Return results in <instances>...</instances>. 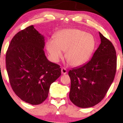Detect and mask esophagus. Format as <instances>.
<instances>
[{
	"label": "esophagus",
	"mask_w": 123,
	"mask_h": 123,
	"mask_svg": "<svg viewBox=\"0 0 123 123\" xmlns=\"http://www.w3.org/2000/svg\"><path fill=\"white\" fill-rule=\"evenodd\" d=\"M67 70L65 68H64V67H62L61 68V72L62 74H63V75H65V74H67Z\"/></svg>",
	"instance_id": "esophagus-1"
}]
</instances>
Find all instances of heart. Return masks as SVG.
Wrapping results in <instances>:
<instances>
[{
    "label": "heart",
    "instance_id": "obj_1",
    "mask_svg": "<svg viewBox=\"0 0 123 123\" xmlns=\"http://www.w3.org/2000/svg\"><path fill=\"white\" fill-rule=\"evenodd\" d=\"M95 47V41L90 34L79 29H65L56 34L55 41L50 39L47 48L54 62H58L66 52L67 61L73 66L85 63L90 57Z\"/></svg>",
    "mask_w": 123,
    "mask_h": 123
}]
</instances>
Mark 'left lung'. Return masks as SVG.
<instances>
[{
    "label": "left lung",
    "mask_w": 123,
    "mask_h": 123,
    "mask_svg": "<svg viewBox=\"0 0 123 123\" xmlns=\"http://www.w3.org/2000/svg\"><path fill=\"white\" fill-rule=\"evenodd\" d=\"M101 43L90 61L68 72L69 97L76 106L90 108L104 98L115 77L117 55L110 41L99 32Z\"/></svg>",
    "instance_id": "obj_1"
}]
</instances>
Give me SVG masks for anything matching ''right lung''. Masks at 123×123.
<instances>
[{"instance_id":"right-lung-1","label":"right lung","mask_w":123,"mask_h":123,"mask_svg":"<svg viewBox=\"0 0 123 123\" xmlns=\"http://www.w3.org/2000/svg\"><path fill=\"white\" fill-rule=\"evenodd\" d=\"M44 38L33 25L17 33L6 53L11 87L23 101L38 105L48 97L51 85L61 75L60 66L45 56Z\"/></svg>"}]
</instances>
